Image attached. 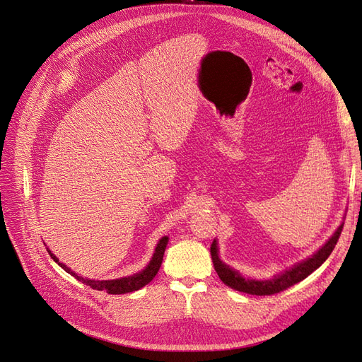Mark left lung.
Instances as JSON below:
<instances>
[{
    "mask_svg": "<svg viewBox=\"0 0 362 362\" xmlns=\"http://www.w3.org/2000/svg\"><path fill=\"white\" fill-rule=\"evenodd\" d=\"M343 225L344 223L339 225V228L337 229L335 234L329 240H327V243L319 252H317V254H314L308 259L299 262V264L294 266L293 269L284 272L282 275L276 276L275 279H272V281L245 279L238 272L229 269L226 264H223L221 258H218V255H217L216 240L211 243V247H210L214 270L217 272L218 278H221V281L225 284V286L231 287L237 291L247 293V294H257V296H270V294L281 293L284 290L290 288L291 286H294V284L300 282L302 279H305L306 276L311 275L314 270H317L323 264V262L327 259V257L331 255V252L334 250L339 235H341Z\"/></svg>",
    "mask_w": 362,
    "mask_h": 362,
    "instance_id": "8db88e82",
    "label": "left lung"
}]
</instances>
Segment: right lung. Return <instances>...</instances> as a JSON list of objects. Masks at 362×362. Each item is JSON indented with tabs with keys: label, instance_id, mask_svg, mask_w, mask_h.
Segmentation results:
<instances>
[{
	"label": "right lung",
	"instance_id": "1",
	"mask_svg": "<svg viewBox=\"0 0 362 362\" xmlns=\"http://www.w3.org/2000/svg\"><path fill=\"white\" fill-rule=\"evenodd\" d=\"M166 245H168V237H163L160 240V243L156 247L154 257H152L151 262H149L148 267L144 272L137 273V275H134V276H128V278H122V279H115V281H92V279L80 278L78 275H76V273H74L66 266L62 264V262H59V259L51 254V250H48V252H49L51 258L56 261V262H59V266L62 269H64L68 273H71V275H74L76 279L83 281L84 284H87V286H90L92 288L101 290V291L105 290L107 293H110V294H124V293L136 291V290H139L141 287H145L146 284H149L152 279L156 278L157 272L160 270V266H161V262H163V255H164V249H166Z\"/></svg>",
	"mask_w": 362,
	"mask_h": 362
}]
</instances>
